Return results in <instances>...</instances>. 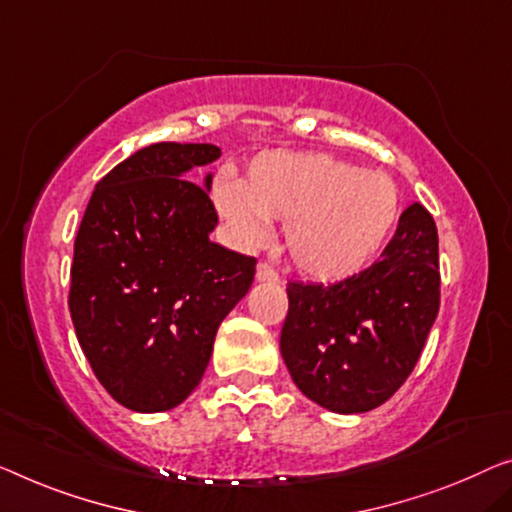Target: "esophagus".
Listing matches in <instances>:
<instances>
[{"label":"esophagus","mask_w":512,"mask_h":512,"mask_svg":"<svg viewBox=\"0 0 512 512\" xmlns=\"http://www.w3.org/2000/svg\"><path fill=\"white\" fill-rule=\"evenodd\" d=\"M255 278H257L259 282H278V280H280V276H278V271H276V269H273V266H271V264H266V262H259V264H257Z\"/></svg>","instance_id":"34e87169"}]
</instances>
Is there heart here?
Masks as SVG:
<instances>
[{"mask_svg":"<svg viewBox=\"0 0 512 512\" xmlns=\"http://www.w3.org/2000/svg\"><path fill=\"white\" fill-rule=\"evenodd\" d=\"M213 204L246 248L269 239L271 220H285L289 259L324 282L361 271L400 218L391 177L322 151H262L250 160L246 179L213 186Z\"/></svg>","mask_w":512,"mask_h":512,"instance_id":"1","label":"heart"}]
</instances>
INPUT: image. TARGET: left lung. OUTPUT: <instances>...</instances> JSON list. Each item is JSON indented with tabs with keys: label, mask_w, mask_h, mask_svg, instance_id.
I'll return each instance as SVG.
<instances>
[{
	"label": "left lung",
	"mask_w": 512,
	"mask_h": 512,
	"mask_svg": "<svg viewBox=\"0 0 512 512\" xmlns=\"http://www.w3.org/2000/svg\"><path fill=\"white\" fill-rule=\"evenodd\" d=\"M439 285L437 225L418 202L365 271L326 287L289 282L280 354L299 391L335 414L384 404L418 363Z\"/></svg>",
	"instance_id": "1"
}]
</instances>
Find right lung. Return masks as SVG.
<instances>
[{
    "mask_svg": "<svg viewBox=\"0 0 512 512\" xmlns=\"http://www.w3.org/2000/svg\"><path fill=\"white\" fill-rule=\"evenodd\" d=\"M218 158L216 144H149L96 183L82 216L68 308L96 379L126 409L186 400L253 285L257 259L209 239L211 174L202 186L190 174Z\"/></svg>",
    "mask_w": 512,
    "mask_h": 512,
    "instance_id": "obj_1",
    "label": "right lung"
}]
</instances>
